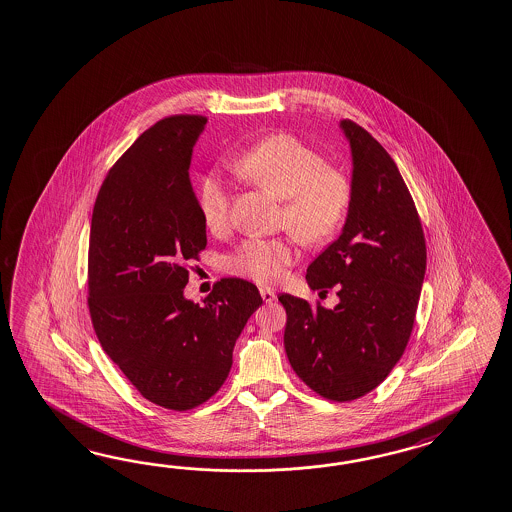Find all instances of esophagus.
<instances>
[{"instance_id": "1", "label": "esophagus", "mask_w": 512, "mask_h": 512, "mask_svg": "<svg viewBox=\"0 0 512 512\" xmlns=\"http://www.w3.org/2000/svg\"><path fill=\"white\" fill-rule=\"evenodd\" d=\"M260 295H262L265 304H271V302L276 300L273 289H269V287H260Z\"/></svg>"}]
</instances>
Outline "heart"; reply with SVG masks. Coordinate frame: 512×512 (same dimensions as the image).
Wrapping results in <instances>:
<instances>
[{
  "instance_id": "1",
  "label": "heart",
  "mask_w": 512,
  "mask_h": 512,
  "mask_svg": "<svg viewBox=\"0 0 512 512\" xmlns=\"http://www.w3.org/2000/svg\"><path fill=\"white\" fill-rule=\"evenodd\" d=\"M239 177L284 199L282 221L298 238L319 243L343 226L352 204V180L328 166L315 147L295 134L278 132L254 143L232 162ZM203 223L212 234L230 226V193L217 173L201 179L197 193ZM297 250L291 239L247 238L225 260L226 273L263 286L278 284Z\"/></svg>"
}]
</instances>
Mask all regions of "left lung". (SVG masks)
<instances>
[{
    "mask_svg": "<svg viewBox=\"0 0 512 512\" xmlns=\"http://www.w3.org/2000/svg\"><path fill=\"white\" fill-rule=\"evenodd\" d=\"M350 140L352 204L341 236L308 267L313 291L335 287L333 309L280 295L284 346L298 378L333 402L376 389L404 354L426 273V238L415 201L391 155L356 121Z\"/></svg>",
    "mask_w": 512,
    "mask_h": 512,
    "instance_id": "left-lung-1",
    "label": "left lung"
}]
</instances>
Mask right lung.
Listing matches in <instances>:
<instances>
[{"label": "right lung", "instance_id": "add662e5", "mask_svg": "<svg viewBox=\"0 0 512 512\" xmlns=\"http://www.w3.org/2000/svg\"><path fill=\"white\" fill-rule=\"evenodd\" d=\"M208 119L156 121L108 169L88 245V309L107 356L145 400L188 411L225 383L258 287L221 278L204 304L184 298L206 249L191 190V149Z\"/></svg>", "mask_w": 512, "mask_h": 512}]
</instances>
